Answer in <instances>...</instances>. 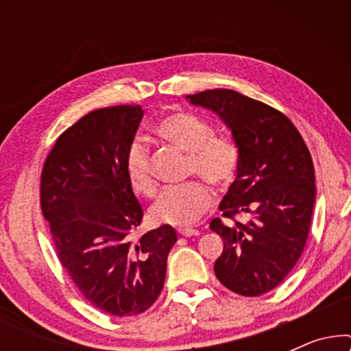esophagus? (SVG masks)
Listing matches in <instances>:
<instances>
[{
    "label": "esophagus",
    "instance_id": "obj_1",
    "mask_svg": "<svg viewBox=\"0 0 351 351\" xmlns=\"http://www.w3.org/2000/svg\"><path fill=\"white\" fill-rule=\"evenodd\" d=\"M179 234H180V237H184V238H190V237H198L199 232H198V230H193V228H180Z\"/></svg>",
    "mask_w": 351,
    "mask_h": 351
}]
</instances>
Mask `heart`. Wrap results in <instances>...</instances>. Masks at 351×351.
<instances>
[{
    "instance_id": "b5f03b06",
    "label": "heart",
    "mask_w": 351,
    "mask_h": 351,
    "mask_svg": "<svg viewBox=\"0 0 351 351\" xmlns=\"http://www.w3.org/2000/svg\"><path fill=\"white\" fill-rule=\"evenodd\" d=\"M158 136L189 153L186 172L204 177L214 185H227L233 180L239 165V148L228 136L214 134V126L195 113L179 112L161 119ZM126 176L137 193L152 196L156 179L152 167V153L143 138H134L126 152ZM213 191L201 180L166 186L150 209L158 223L186 227L195 223L210 206Z\"/></svg>"
}]
</instances>
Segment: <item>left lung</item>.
Instances as JSON below:
<instances>
[{
	"mask_svg": "<svg viewBox=\"0 0 351 351\" xmlns=\"http://www.w3.org/2000/svg\"><path fill=\"white\" fill-rule=\"evenodd\" d=\"M186 99L217 113L239 148L237 180L219 206L222 215H252L246 224L210 222L223 239L215 276L239 295H262L289 275L304 252L316 193L311 155L291 119L270 105L232 89Z\"/></svg>",
	"mask_w": 351,
	"mask_h": 351,
	"instance_id": "left-lung-1",
	"label": "left lung"
}]
</instances>
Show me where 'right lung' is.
<instances>
[{"instance_id":"1","label":"right lung","mask_w":351,"mask_h":351,"mask_svg":"<svg viewBox=\"0 0 351 351\" xmlns=\"http://www.w3.org/2000/svg\"><path fill=\"white\" fill-rule=\"evenodd\" d=\"M141 105L94 110L57 138L41 172V209L57 257L84 299L113 316L150 308L177 241L171 225L141 238L142 206L126 176Z\"/></svg>"}]
</instances>
